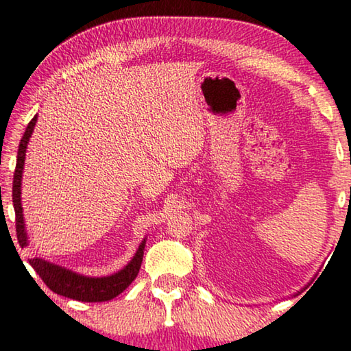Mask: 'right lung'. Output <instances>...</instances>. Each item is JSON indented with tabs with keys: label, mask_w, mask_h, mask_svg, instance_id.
I'll return each instance as SVG.
<instances>
[{
	"label": "right lung",
	"mask_w": 351,
	"mask_h": 351,
	"mask_svg": "<svg viewBox=\"0 0 351 351\" xmlns=\"http://www.w3.org/2000/svg\"><path fill=\"white\" fill-rule=\"evenodd\" d=\"M35 123H37V116H34L32 121L27 123L26 132L21 138L19 147V156H16V167L14 173V186H12L16 239H19L21 247L29 245L27 234L25 229V217H23L21 207V178L23 169H25L26 148L29 144V139H31L32 136ZM145 240L147 239L142 240L138 251H136L133 258L130 260V263L127 266H123L121 271L114 272V274L105 277H86L77 274V272L62 268V266L51 263V261H46L43 258H31L29 263H31L34 271L41 277V280L46 283V287L57 294L80 302H106L123 293V291L132 285L134 278L138 277L142 257H144Z\"/></svg>",
	"instance_id": "obj_1"
}]
</instances>
